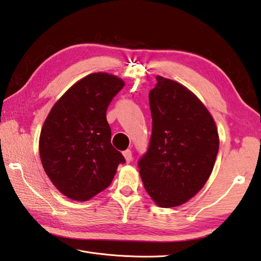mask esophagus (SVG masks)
Masks as SVG:
<instances>
[{"instance_id": "obj_1", "label": "esophagus", "mask_w": 261, "mask_h": 261, "mask_svg": "<svg viewBox=\"0 0 261 261\" xmlns=\"http://www.w3.org/2000/svg\"><path fill=\"white\" fill-rule=\"evenodd\" d=\"M123 155L125 156V160L127 163H129L132 160H133V154H132V151L130 150H126L123 152Z\"/></svg>"}]
</instances>
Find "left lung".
I'll return each instance as SVG.
<instances>
[{
  "instance_id": "8db88e82",
  "label": "left lung",
  "mask_w": 261,
  "mask_h": 261,
  "mask_svg": "<svg viewBox=\"0 0 261 261\" xmlns=\"http://www.w3.org/2000/svg\"><path fill=\"white\" fill-rule=\"evenodd\" d=\"M156 81L148 93L152 135L138 168L147 194L169 208L204 187L220 142L214 119L193 92L172 80L156 76Z\"/></svg>"
}]
</instances>
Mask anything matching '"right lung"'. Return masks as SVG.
<instances>
[{
    "instance_id": "right-lung-1",
    "label": "right lung",
    "mask_w": 261,
    "mask_h": 261,
    "mask_svg": "<svg viewBox=\"0 0 261 261\" xmlns=\"http://www.w3.org/2000/svg\"><path fill=\"white\" fill-rule=\"evenodd\" d=\"M124 87L107 73L83 77L51 108L41 128L39 153L50 181L66 197L84 201L113 181L125 158L111 145L107 108Z\"/></svg>"
}]
</instances>
